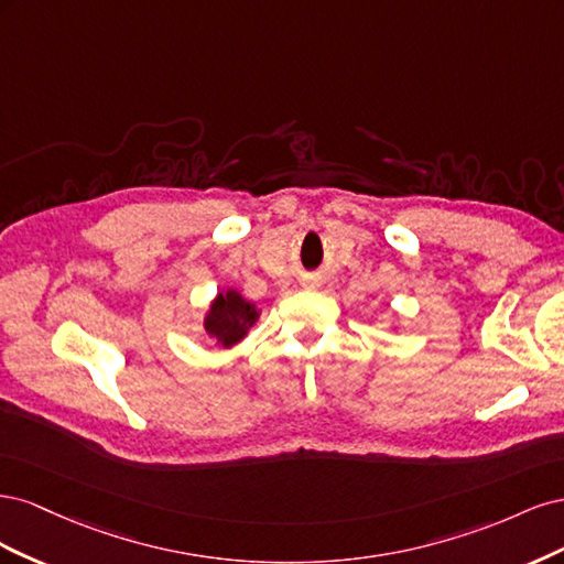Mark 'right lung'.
I'll use <instances>...</instances> for the list:
<instances>
[{"instance_id":"add662e5","label":"right lung","mask_w":564,"mask_h":564,"mask_svg":"<svg viewBox=\"0 0 564 564\" xmlns=\"http://www.w3.org/2000/svg\"><path fill=\"white\" fill-rule=\"evenodd\" d=\"M253 319V303L245 301L237 292H226L218 294L214 301L207 319H204V327H207L209 336L218 338L224 346H232L247 334V327H251Z\"/></svg>"}]
</instances>
